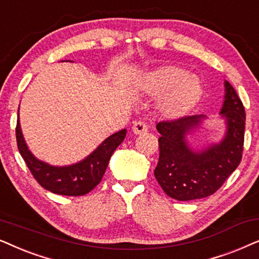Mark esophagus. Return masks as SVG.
I'll list each match as a JSON object with an SVG mask.
<instances>
[{"label":"esophagus","mask_w":259,"mask_h":259,"mask_svg":"<svg viewBox=\"0 0 259 259\" xmlns=\"http://www.w3.org/2000/svg\"><path fill=\"white\" fill-rule=\"evenodd\" d=\"M133 132L136 135H142V134H146L148 132V126L143 122H135L133 125Z\"/></svg>","instance_id":"1"}]
</instances>
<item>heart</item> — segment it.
I'll return each instance as SVG.
<instances>
[{"label": "heart", "instance_id": "b5f03b06", "mask_svg": "<svg viewBox=\"0 0 259 259\" xmlns=\"http://www.w3.org/2000/svg\"><path fill=\"white\" fill-rule=\"evenodd\" d=\"M137 86L144 95L161 97L157 110L167 119H178L194 109L202 97V82L195 74L175 65H162L144 72Z\"/></svg>", "mask_w": 259, "mask_h": 259}]
</instances>
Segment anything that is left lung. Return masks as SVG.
I'll use <instances>...</instances> for the list:
<instances>
[{"label":"left lung","instance_id":"8db88e82","mask_svg":"<svg viewBox=\"0 0 259 259\" xmlns=\"http://www.w3.org/2000/svg\"><path fill=\"white\" fill-rule=\"evenodd\" d=\"M220 116L225 119L226 133L219 143L194 150L187 135L206 117L187 116L157 123L160 157L154 175L170 198L189 201L212 195L236 170L242 161L245 110L236 90L225 81V97Z\"/></svg>","mask_w":259,"mask_h":259}]
</instances>
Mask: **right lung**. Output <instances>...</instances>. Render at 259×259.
Listing matches in <instances>:
<instances>
[{
    "label": "right lung",
    "instance_id": "add662e5",
    "mask_svg": "<svg viewBox=\"0 0 259 259\" xmlns=\"http://www.w3.org/2000/svg\"><path fill=\"white\" fill-rule=\"evenodd\" d=\"M19 115V113H17ZM126 130L123 129L104 140L88 157L71 165L57 167L42 162L34 156L23 139L20 119L16 123V142L20 154L34 179L45 189L55 194L79 196L91 192L104 175L110 157L123 142Z\"/></svg>",
    "mask_w": 259,
    "mask_h": 259
}]
</instances>
